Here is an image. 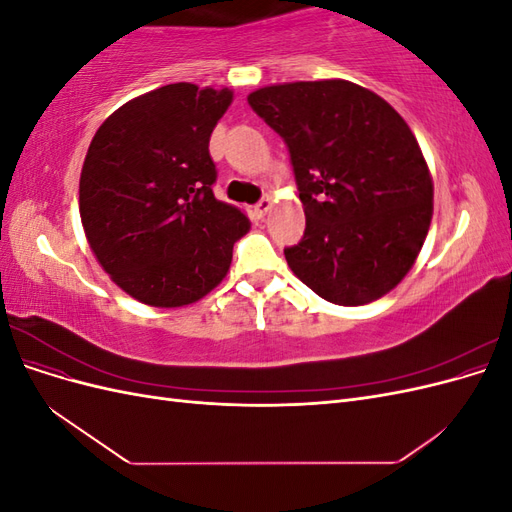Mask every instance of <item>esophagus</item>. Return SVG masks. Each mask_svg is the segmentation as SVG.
I'll list each match as a JSON object with an SVG mask.
<instances>
[{"mask_svg":"<svg viewBox=\"0 0 512 512\" xmlns=\"http://www.w3.org/2000/svg\"><path fill=\"white\" fill-rule=\"evenodd\" d=\"M271 207H273V198H271V196L262 198L260 203L254 207V218H256V220H265V215L271 211Z\"/></svg>","mask_w":512,"mask_h":512,"instance_id":"obj_1","label":"esophagus"}]
</instances>
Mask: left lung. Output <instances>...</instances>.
I'll return each instance as SVG.
<instances>
[{
    "instance_id": "obj_1",
    "label": "left lung",
    "mask_w": 512,
    "mask_h": 512,
    "mask_svg": "<svg viewBox=\"0 0 512 512\" xmlns=\"http://www.w3.org/2000/svg\"><path fill=\"white\" fill-rule=\"evenodd\" d=\"M247 102L290 151L305 211L290 271L335 305H365L412 269L433 215L416 136L374 91L344 79L252 91Z\"/></svg>"
}]
</instances>
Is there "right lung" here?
I'll return each instance as SVG.
<instances>
[{"instance_id": "obj_1", "label": "right lung", "mask_w": 512, "mask_h": 512, "mask_svg": "<svg viewBox=\"0 0 512 512\" xmlns=\"http://www.w3.org/2000/svg\"><path fill=\"white\" fill-rule=\"evenodd\" d=\"M232 89L164 85L104 119L79 181L87 243L108 277L151 307H183L218 286L247 215L213 196L209 138Z\"/></svg>"}]
</instances>
